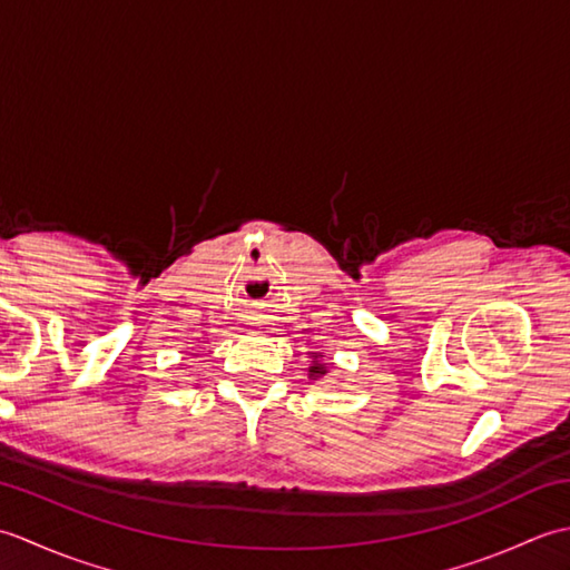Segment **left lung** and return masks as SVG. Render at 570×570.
<instances>
[{
    "mask_svg": "<svg viewBox=\"0 0 570 570\" xmlns=\"http://www.w3.org/2000/svg\"><path fill=\"white\" fill-rule=\"evenodd\" d=\"M311 357H313V365L308 367V374H311V380H318V377H323V374L325 372H328V370H325V365H323V355L321 353H311Z\"/></svg>",
    "mask_w": 570,
    "mask_h": 570,
    "instance_id": "1",
    "label": "left lung"
}]
</instances>
